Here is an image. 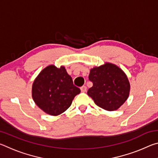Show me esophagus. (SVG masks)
<instances>
[{"label":"esophagus","instance_id":"esophagus-1","mask_svg":"<svg viewBox=\"0 0 158 158\" xmlns=\"http://www.w3.org/2000/svg\"><path fill=\"white\" fill-rule=\"evenodd\" d=\"M86 90H87V87L85 86V85H83L82 87H81V92L84 93V92L86 91Z\"/></svg>","mask_w":158,"mask_h":158}]
</instances>
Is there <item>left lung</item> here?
<instances>
[{"label": "left lung", "mask_w": 158, "mask_h": 158, "mask_svg": "<svg viewBox=\"0 0 158 158\" xmlns=\"http://www.w3.org/2000/svg\"><path fill=\"white\" fill-rule=\"evenodd\" d=\"M89 79L93 85L87 94L96 105L105 110H117L129 97V80L123 70L115 64L105 63L91 68Z\"/></svg>", "instance_id": "1"}]
</instances>
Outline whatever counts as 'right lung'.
I'll return each mask as SVG.
<instances>
[{
  "instance_id": "add662e5",
  "label": "right lung",
  "mask_w": 158,
  "mask_h": 158,
  "mask_svg": "<svg viewBox=\"0 0 158 158\" xmlns=\"http://www.w3.org/2000/svg\"><path fill=\"white\" fill-rule=\"evenodd\" d=\"M80 92L63 65L59 68L48 65L39 73L32 85V98L36 105L54 116L65 111Z\"/></svg>"
}]
</instances>
